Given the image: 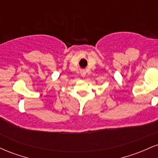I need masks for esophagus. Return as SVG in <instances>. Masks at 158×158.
<instances>
[{"label":"esophagus","mask_w":158,"mask_h":158,"mask_svg":"<svg viewBox=\"0 0 158 158\" xmlns=\"http://www.w3.org/2000/svg\"><path fill=\"white\" fill-rule=\"evenodd\" d=\"M81 75L82 77H85V75H86V73H85V71L84 70H82V71H81Z\"/></svg>","instance_id":"esophagus-1"}]
</instances>
